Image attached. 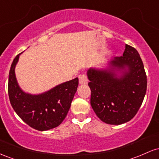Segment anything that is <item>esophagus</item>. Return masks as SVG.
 Instances as JSON below:
<instances>
[{
	"label": "esophagus",
	"instance_id": "obj_1",
	"mask_svg": "<svg viewBox=\"0 0 159 159\" xmlns=\"http://www.w3.org/2000/svg\"><path fill=\"white\" fill-rule=\"evenodd\" d=\"M79 78V84H87L88 83V79H87V76L85 74L80 75L78 76Z\"/></svg>",
	"mask_w": 159,
	"mask_h": 159
}]
</instances>
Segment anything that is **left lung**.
I'll return each mask as SVG.
<instances>
[{
  "label": "left lung",
  "instance_id": "left-lung-1",
  "mask_svg": "<svg viewBox=\"0 0 159 159\" xmlns=\"http://www.w3.org/2000/svg\"><path fill=\"white\" fill-rule=\"evenodd\" d=\"M87 77L91 106L102 121L120 125L135 116L147 86L143 62L135 48L125 44L123 56L111 60L106 69L90 68Z\"/></svg>",
  "mask_w": 159,
  "mask_h": 159
}]
</instances>
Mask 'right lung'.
<instances>
[{
	"instance_id": "add662e5",
	"label": "right lung",
	"mask_w": 159,
	"mask_h": 159,
	"mask_svg": "<svg viewBox=\"0 0 159 159\" xmlns=\"http://www.w3.org/2000/svg\"><path fill=\"white\" fill-rule=\"evenodd\" d=\"M21 54L13 60L9 73L8 94L11 105L18 116L33 129L38 131L54 129L66 116L77 91L78 78L61 84L43 93H26L20 88L15 74Z\"/></svg>"
}]
</instances>
